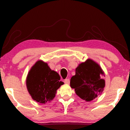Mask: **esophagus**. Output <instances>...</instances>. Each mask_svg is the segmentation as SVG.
<instances>
[{"label": "esophagus", "mask_w": 130, "mask_h": 130, "mask_svg": "<svg viewBox=\"0 0 130 130\" xmlns=\"http://www.w3.org/2000/svg\"><path fill=\"white\" fill-rule=\"evenodd\" d=\"M64 82L66 84H69V83H70V80L69 79H66L64 80Z\"/></svg>", "instance_id": "1"}]
</instances>
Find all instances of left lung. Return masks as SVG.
<instances>
[{
    "label": "left lung",
    "instance_id": "obj_1",
    "mask_svg": "<svg viewBox=\"0 0 130 130\" xmlns=\"http://www.w3.org/2000/svg\"><path fill=\"white\" fill-rule=\"evenodd\" d=\"M104 72L93 60L88 59L76 69L70 79V86L81 99L90 101L102 93L105 86Z\"/></svg>",
    "mask_w": 130,
    "mask_h": 130
}]
</instances>
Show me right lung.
Wrapping results in <instances>:
<instances>
[{
	"instance_id": "1",
	"label": "right lung",
	"mask_w": 130,
	"mask_h": 130,
	"mask_svg": "<svg viewBox=\"0 0 130 130\" xmlns=\"http://www.w3.org/2000/svg\"><path fill=\"white\" fill-rule=\"evenodd\" d=\"M60 80L59 74L51 70L47 63L38 61L28 74L26 86L34 100L45 104L53 99L57 90L64 84Z\"/></svg>"
}]
</instances>
